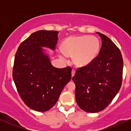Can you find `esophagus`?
Returning a JSON list of instances; mask_svg holds the SVG:
<instances>
[{"label":"esophagus","mask_w":131,"mask_h":131,"mask_svg":"<svg viewBox=\"0 0 131 131\" xmlns=\"http://www.w3.org/2000/svg\"><path fill=\"white\" fill-rule=\"evenodd\" d=\"M75 70L74 69H73L72 71V77H73L74 75H75Z\"/></svg>","instance_id":"obj_1"}]
</instances>
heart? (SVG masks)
Here are the masks:
<instances>
[{
    "instance_id": "obj_1",
    "label": "heart",
    "mask_w": 131,
    "mask_h": 131,
    "mask_svg": "<svg viewBox=\"0 0 131 131\" xmlns=\"http://www.w3.org/2000/svg\"><path fill=\"white\" fill-rule=\"evenodd\" d=\"M100 50V42L93 36L70 37L63 42V51L60 56L67 59L68 55H73L74 63L79 67H84L91 63L97 56Z\"/></svg>"
}]
</instances>
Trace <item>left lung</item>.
<instances>
[{"instance_id": "left-lung-1", "label": "left lung", "mask_w": 131, "mask_h": 131, "mask_svg": "<svg viewBox=\"0 0 131 131\" xmlns=\"http://www.w3.org/2000/svg\"><path fill=\"white\" fill-rule=\"evenodd\" d=\"M102 40L98 55L91 63L78 68L72 80L75 99L82 110L96 113L103 110L121 89L123 59L121 51L108 37L97 32Z\"/></svg>"}]
</instances>
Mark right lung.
Listing matches in <instances>:
<instances>
[{"instance_id":"add662e5","label":"right lung","mask_w":131,"mask_h":131,"mask_svg":"<svg viewBox=\"0 0 131 131\" xmlns=\"http://www.w3.org/2000/svg\"><path fill=\"white\" fill-rule=\"evenodd\" d=\"M57 31L39 30L21 42L14 58L13 77L25 105L37 112L51 109L72 79V68L54 67L42 47L55 49Z\"/></svg>"}]
</instances>
